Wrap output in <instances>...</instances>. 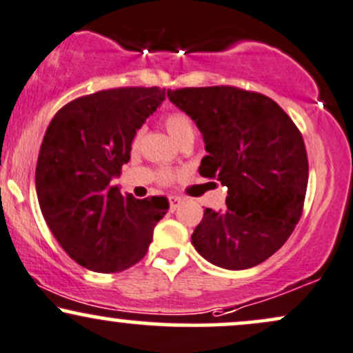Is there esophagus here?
<instances>
[{"label":"esophagus","instance_id":"34e87169","mask_svg":"<svg viewBox=\"0 0 353 353\" xmlns=\"http://www.w3.org/2000/svg\"><path fill=\"white\" fill-rule=\"evenodd\" d=\"M181 203H182V199L177 197V195H171V197H169V209L171 210H176Z\"/></svg>","mask_w":353,"mask_h":353}]
</instances>
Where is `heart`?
<instances>
[{
	"label": "heart",
	"mask_w": 353,
	"mask_h": 353,
	"mask_svg": "<svg viewBox=\"0 0 353 353\" xmlns=\"http://www.w3.org/2000/svg\"><path fill=\"white\" fill-rule=\"evenodd\" d=\"M164 126L165 130H168L169 136H171L177 144L185 141V139H190V138L194 139V123L190 120L188 113L179 112V110L168 113L164 117ZM139 138H141V131H138V133L134 134V139H133L134 146L139 143ZM172 179H174L172 171L164 169V171L159 172V182H163V184H168V182H171Z\"/></svg>",
	"instance_id": "obj_1"
}]
</instances>
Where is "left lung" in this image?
I'll return each mask as SVG.
<instances>
[{
    "instance_id": "1",
    "label": "left lung",
    "mask_w": 353,
    "mask_h": 353,
    "mask_svg": "<svg viewBox=\"0 0 353 353\" xmlns=\"http://www.w3.org/2000/svg\"><path fill=\"white\" fill-rule=\"evenodd\" d=\"M195 121L209 154L199 172L228 189L223 210L205 209L192 245L220 268L268 260L303 215L307 189L304 139L288 113L258 92L230 85L168 90Z\"/></svg>"
}]
</instances>
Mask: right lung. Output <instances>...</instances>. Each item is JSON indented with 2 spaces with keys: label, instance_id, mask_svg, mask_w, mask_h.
Listing matches in <instances>:
<instances>
[{
  "label": "right lung",
  "instance_id": "add662e5",
  "mask_svg": "<svg viewBox=\"0 0 353 353\" xmlns=\"http://www.w3.org/2000/svg\"><path fill=\"white\" fill-rule=\"evenodd\" d=\"M159 87H118L79 97L54 114L36 165L46 223L74 261L118 273L146 254L165 197L121 194L113 177L130 161L136 130L164 100Z\"/></svg>",
  "mask_w": 353,
  "mask_h": 353
}]
</instances>
